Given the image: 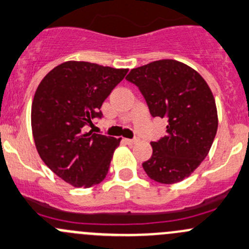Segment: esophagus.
<instances>
[{"label":"esophagus","instance_id":"34e87169","mask_svg":"<svg viewBox=\"0 0 249 249\" xmlns=\"http://www.w3.org/2000/svg\"><path fill=\"white\" fill-rule=\"evenodd\" d=\"M124 142H125V143H127V144L132 145V144H136V143L138 142V140H136V138H135V140H129V138H125Z\"/></svg>","mask_w":249,"mask_h":249}]
</instances>
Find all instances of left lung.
I'll list each match as a JSON object with an SVG mask.
<instances>
[{"instance_id":"8db88e82","label":"left lung","mask_w":249,"mask_h":249,"mask_svg":"<svg viewBox=\"0 0 249 249\" xmlns=\"http://www.w3.org/2000/svg\"><path fill=\"white\" fill-rule=\"evenodd\" d=\"M126 80L140 88L151 116L168 119L166 136L151 142L153 155L143 168L160 184L182 181L208 156L216 136L213 91L199 72L175 59L135 68Z\"/></svg>"}]
</instances>
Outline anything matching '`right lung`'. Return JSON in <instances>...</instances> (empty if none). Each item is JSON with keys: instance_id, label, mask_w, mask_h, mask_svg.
<instances>
[{"instance_id": "add662e5", "label": "right lung", "mask_w": 249, "mask_h": 249, "mask_svg": "<svg viewBox=\"0 0 249 249\" xmlns=\"http://www.w3.org/2000/svg\"><path fill=\"white\" fill-rule=\"evenodd\" d=\"M129 69L68 61L46 74L35 93L31 125L44 163L75 187L88 188L106 178L122 138L86 131Z\"/></svg>"}]
</instances>
